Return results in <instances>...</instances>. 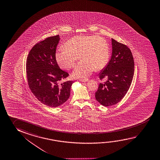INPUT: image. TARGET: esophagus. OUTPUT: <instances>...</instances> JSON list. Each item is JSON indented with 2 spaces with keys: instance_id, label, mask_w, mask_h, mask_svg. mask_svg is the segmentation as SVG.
Wrapping results in <instances>:
<instances>
[{
  "instance_id": "esophagus-1",
  "label": "esophagus",
  "mask_w": 160,
  "mask_h": 160,
  "mask_svg": "<svg viewBox=\"0 0 160 160\" xmlns=\"http://www.w3.org/2000/svg\"><path fill=\"white\" fill-rule=\"evenodd\" d=\"M80 81H82V82H87V81H89V79H80L79 80Z\"/></svg>"
}]
</instances>
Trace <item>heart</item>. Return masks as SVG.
<instances>
[{
	"instance_id": "obj_1",
	"label": "heart",
	"mask_w": 160,
	"mask_h": 160,
	"mask_svg": "<svg viewBox=\"0 0 160 160\" xmlns=\"http://www.w3.org/2000/svg\"><path fill=\"white\" fill-rule=\"evenodd\" d=\"M56 53V58L61 68L70 70L79 59L82 60L73 70V76L85 78L95 70H100L107 66L110 50L104 38L97 36H78L66 43Z\"/></svg>"
}]
</instances>
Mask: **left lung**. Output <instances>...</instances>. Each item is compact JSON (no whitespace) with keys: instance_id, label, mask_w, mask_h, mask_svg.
Here are the masks:
<instances>
[{"instance_id":"8db88e82","label":"left lung","mask_w":160,"mask_h":160,"mask_svg":"<svg viewBox=\"0 0 160 160\" xmlns=\"http://www.w3.org/2000/svg\"><path fill=\"white\" fill-rule=\"evenodd\" d=\"M112 54L104 68L100 72V79L107 80L100 83L95 99L105 107L115 105L128 92L134 75V60L131 50L126 45L112 38Z\"/></svg>"}]
</instances>
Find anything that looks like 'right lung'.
I'll list each match as a JSON object with an SVG mask.
<instances>
[{
  "label": "right lung",
  "instance_id": "obj_1",
  "mask_svg": "<svg viewBox=\"0 0 160 160\" xmlns=\"http://www.w3.org/2000/svg\"><path fill=\"white\" fill-rule=\"evenodd\" d=\"M60 36L48 37L32 47L27 58V76L29 88L41 102L51 108L66 102L73 81H61L68 73L61 70L56 59Z\"/></svg>",
  "mask_w": 160,
  "mask_h": 160
}]
</instances>
